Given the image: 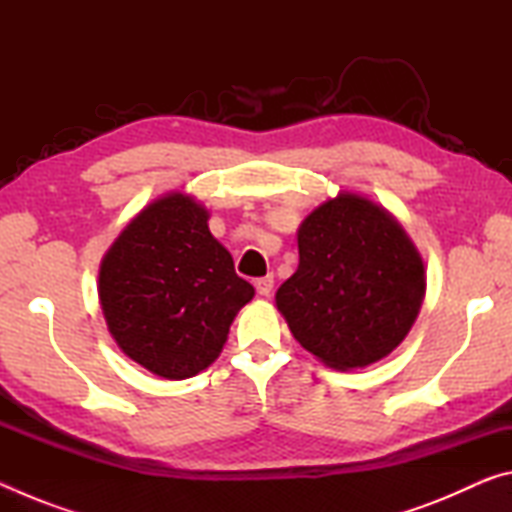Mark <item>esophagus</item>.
<instances>
[{"label":"esophagus","mask_w":512,"mask_h":512,"mask_svg":"<svg viewBox=\"0 0 512 512\" xmlns=\"http://www.w3.org/2000/svg\"><path fill=\"white\" fill-rule=\"evenodd\" d=\"M273 275H264V277H257L255 280V289H257V293L259 296H271V291H273Z\"/></svg>","instance_id":"34e87169"}]
</instances>
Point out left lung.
<instances>
[{
    "mask_svg": "<svg viewBox=\"0 0 512 512\" xmlns=\"http://www.w3.org/2000/svg\"><path fill=\"white\" fill-rule=\"evenodd\" d=\"M300 264L275 293L293 339L334 370L366 368L400 345L420 314L427 271L402 223L339 192L298 228Z\"/></svg>",
    "mask_w": 512,
    "mask_h": 512,
    "instance_id": "1",
    "label": "left lung"
}]
</instances>
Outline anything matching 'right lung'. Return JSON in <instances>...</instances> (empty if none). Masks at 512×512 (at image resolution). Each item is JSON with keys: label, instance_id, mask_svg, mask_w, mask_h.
I'll use <instances>...</instances> for the list:
<instances>
[{"label": "right lung", "instance_id": "add662e5", "mask_svg": "<svg viewBox=\"0 0 512 512\" xmlns=\"http://www.w3.org/2000/svg\"><path fill=\"white\" fill-rule=\"evenodd\" d=\"M207 219L194 196L164 194L119 232L99 266L108 332L128 359L162 379L212 366L255 296Z\"/></svg>", "mask_w": 512, "mask_h": 512}]
</instances>
